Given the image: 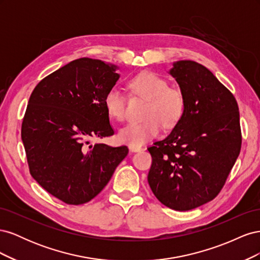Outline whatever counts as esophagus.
Here are the masks:
<instances>
[{
	"mask_svg": "<svg viewBox=\"0 0 260 260\" xmlns=\"http://www.w3.org/2000/svg\"><path fill=\"white\" fill-rule=\"evenodd\" d=\"M129 149H130V152H132V153H137V152L142 151L143 148L141 146H137V145H129Z\"/></svg>",
	"mask_w": 260,
	"mask_h": 260,
	"instance_id": "obj_1",
	"label": "esophagus"
}]
</instances>
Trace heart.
<instances>
[{
    "mask_svg": "<svg viewBox=\"0 0 260 260\" xmlns=\"http://www.w3.org/2000/svg\"><path fill=\"white\" fill-rule=\"evenodd\" d=\"M129 89L136 95L146 100L144 120L129 122L118 131L119 142L141 146L156 138L165 127L176 125L183 116L185 99L182 91L168 86L162 77L154 73H141L128 82ZM107 114L116 120H123L125 114V99L116 88L109 90L104 98Z\"/></svg>",
    "mask_w": 260,
    "mask_h": 260,
    "instance_id": "obj_1",
    "label": "heart"
}]
</instances>
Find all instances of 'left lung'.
I'll return each instance as SVG.
<instances>
[{"instance_id":"1","label":"left lung","mask_w":260,"mask_h":260,"mask_svg":"<svg viewBox=\"0 0 260 260\" xmlns=\"http://www.w3.org/2000/svg\"><path fill=\"white\" fill-rule=\"evenodd\" d=\"M168 74L185 108L169 136L147 148L153 158L147 181L165 206L186 211L222 188L240 154V113L232 93L205 66L178 60Z\"/></svg>"}]
</instances>
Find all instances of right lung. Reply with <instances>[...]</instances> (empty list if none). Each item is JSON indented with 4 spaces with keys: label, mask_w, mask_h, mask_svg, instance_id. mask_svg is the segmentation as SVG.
Listing matches in <instances>:
<instances>
[{
    "label": "right lung",
    "mask_w": 260,
    "mask_h": 260,
    "mask_svg": "<svg viewBox=\"0 0 260 260\" xmlns=\"http://www.w3.org/2000/svg\"><path fill=\"white\" fill-rule=\"evenodd\" d=\"M119 67L100 59L68 62L38 83L21 125L30 174L45 191L80 205L103 190L127 146L91 144L114 135L104 105Z\"/></svg>",
    "instance_id": "1"
}]
</instances>
